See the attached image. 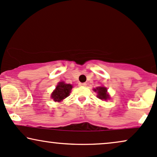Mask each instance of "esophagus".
<instances>
[{"instance_id":"1","label":"esophagus","mask_w":157,"mask_h":157,"mask_svg":"<svg viewBox=\"0 0 157 157\" xmlns=\"http://www.w3.org/2000/svg\"><path fill=\"white\" fill-rule=\"evenodd\" d=\"M79 86L81 87H86L87 85L86 83H85V82H80V83H79Z\"/></svg>"}]
</instances>
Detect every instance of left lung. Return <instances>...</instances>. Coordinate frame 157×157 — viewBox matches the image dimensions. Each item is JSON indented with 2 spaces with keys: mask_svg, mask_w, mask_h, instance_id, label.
Wrapping results in <instances>:
<instances>
[{
  "mask_svg": "<svg viewBox=\"0 0 157 157\" xmlns=\"http://www.w3.org/2000/svg\"><path fill=\"white\" fill-rule=\"evenodd\" d=\"M95 91H97L98 98L100 99L107 100L109 99V95L107 94V88L105 87H98L97 89L94 90Z\"/></svg>",
  "mask_w": 157,
  "mask_h": 157,
  "instance_id": "obj_1",
  "label": "left lung"
}]
</instances>
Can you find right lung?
<instances>
[{"label": "right lung", "instance_id": "right-lung-1", "mask_svg": "<svg viewBox=\"0 0 157 157\" xmlns=\"http://www.w3.org/2000/svg\"><path fill=\"white\" fill-rule=\"evenodd\" d=\"M72 86L70 84H66L63 82H60L56 86V90L52 92L51 98L53 99L55 101H60L69 97L70 94Z\"/></svg>", "mask_w": 157, "mask_h": 157}]
</instances>
